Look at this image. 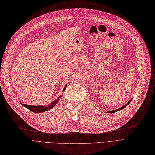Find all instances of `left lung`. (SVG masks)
I'll return each mask as SVG.
<instances>
[{"mask_svg": "<svg viewBox=\"0 0 155 155\" xmlns=\"http://www.w3.org/2000/svg\"><path fill=\"white\" fill-rule=\"evenodd\" d=\"M131 100H132V98H131L128 103H127V104H126L125 105H124V106H123L122 107H121V108H119V109H117V110H112V111H108V112H107L108 113H114V112H117V111H119V110H122L123 109V108H125L126 107H127V105H129V104H130V103L131 102Z\"/></svg>", "mask_w": 155, "mask_h": 155, "instance_id": "obj_1", "label": "left lung"}]
</instances>
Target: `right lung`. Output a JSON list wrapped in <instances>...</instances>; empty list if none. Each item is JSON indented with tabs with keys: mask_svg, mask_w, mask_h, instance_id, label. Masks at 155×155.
<instances>
[{
	"mask_svg": "<svg viewBox=\"0 0 155 155\" xmlns=\"http://www.w3.org/2000/svg\"><path fill=\"white\" fill-rule=\"evenodd\" d=\"M66 86L67 85H66L64 89H63V91L62 92H64V91H65L66 88ZM62 96H60L58 98H57V100L53 101L51 103V104L48 105V106H44V105H38V106H35V105H25V104H21L23 106H24L25 107H26L27 108H28V110H31L32 112H36V113H41V112H46L47 111L50 109H51V108H52L57 104V102H58L60 100V98H61Z\"/></svg>",
	"mask_w": 155,
	"mask_h": 155,
	"instance_id": "obj_1",
	"label": "right lung"
}]
</instances>
